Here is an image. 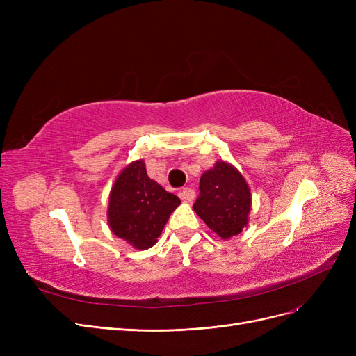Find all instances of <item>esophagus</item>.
<instances>
[{"mask_svg":"<svg viewBox=\"0 0 356 356\" xmlns=\"http://www.w3.org/2000/svg\"><path fill=\"white\" fill-rule=\"evenodd\" d=\"M179 197H181L182 200H186V202H193V200H195V197H196V191L193 190V188L186 187V188L181 190Z\"/></svg>","mask_w":356,"mask_h":356,"instance_id":"obj_1","label":"esophagus"}]
</instances>
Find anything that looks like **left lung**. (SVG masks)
I'll return each mask as SVG.
<instances>
[{
	"instance_id": "left-lung-1",
	"label": "left lung",
	"mask_w": 356,
	"mask_h": 356,
	"mask_svg": "<svg viewBox=\"0 0 356 356\" xmlns=\"http://www.w3.org/2000/svg\"><path fill=\"white\" fill-rule=\"evenodd\" d=\"M199 190L193 209L204 224L221 239L239 234L251 211V191L241 172L227 161H217L202 175Z\"/></svg>"
}]
</instances>
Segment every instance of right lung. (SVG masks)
<instances>
[{"instance_id": "add662e5", "label": "right lung", "mask_w": 356, "mask_h": 356, "mask_svg": "<svg viewBox=\"0 0 356 356\" xmlns=\"http://www.w3.org/2000/svg\"><path fill=\"white\" fill-rule=\"evenodd\" d=\"M179 203L175 195L148 178L144 160L132 161L117 177L110 193V229L136 250H148Z\"/></svg>"}]
</instances>
